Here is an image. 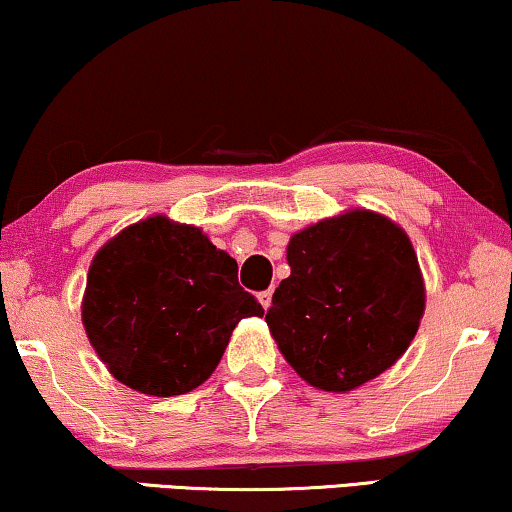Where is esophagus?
<instances>
[{
	"instance_id": "1",
	"label": "esophagus",
	"mask_w": 512,
	"mask_h": 512,
	"mask_svg": "<svg viewBox=\"0 0 512 512\" xmlns=\"http://www.w3.org/2000/svg\"><path fill=\"white\" fill-rule=\"evenodd\" d=\"M258 303L263 305V310H268L270 303H272V291L268 289V291H261V293H258Z\"/></svg>"
}]
</instances>
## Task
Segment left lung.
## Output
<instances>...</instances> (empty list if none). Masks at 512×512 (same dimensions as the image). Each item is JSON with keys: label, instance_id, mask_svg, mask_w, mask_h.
Segmentation results:
<instances>
[{"label": "left lung", "instance_id": "8db88e82", "mask_svg": "<svg viewBox=\"0 0 512 512\" xmlns=\"http://www.w3.org/2000/svg\"><path fill=\"white\" fill-rule=\"evenodd\" d=\"M268 321L284 359L324 391H352L394 366L424 314L415 249L396 223L356 209L300 230Z\"/></svg>", "mask_w": 512, "mask_h": 512}]
</instances>
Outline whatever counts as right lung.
I'll return each instance as SVG.
<instances>
[{
	"mask_svg": "<svg viewBox=\"0 0 512 512\" xmlns=\"http://www.w3.org/2000/svg\"><path fill=\"white\" fill-rule=\"evenodd\" d=\"M263 307L237 282V263L200 228L153 216L97 251L83 326L111 375L151 396L200 387L230 333Z\"/></svg>",
	"mask_w": 512,
	"mask_h": 512,
	"instance_id": "right-lung-1",
	"label": "right lung"
}]
</instances>
